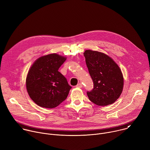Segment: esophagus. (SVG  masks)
<instances>
[{"mask_svg":"<svg viewBox=\"0 0 150 150\" xmlns=\"http://www.w3.org/2000/svg\"><path fill=\"white\" fill-rule=\"evenodd\" d=\"M77 88H82V84L81 83H79L77 84V85L76 86Z\"/></svg>","mask_w":150,"mask_h":150,"instance_id":"34e87169","label":"esophagus"}]
</instances>
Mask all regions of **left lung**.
Listing matches in <instances>:
<instances>
[{"instance_id": "obj_1", "label": "left lung", "mask_w": 150, "mask_h": 150, "mask_svg": "<svg viewBox=\"0 0 150 150\" xmlns=\"http://www.w3.org/2000/svg\"><path fill=\"white\" fill-rule=\"evenodd\" d=\"M83 56L94 83L93 89L87 93L90 100L99 106L114 103L123 87L120 68L110 57L101 52L87 50Z\"/></svg>"}]
</instances>
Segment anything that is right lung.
I'll return each instance as SVG.
<instances>
[{
    "mask_svg": "<svg viewBox=\"0 0 150 150\" xmlns=\"http://www.w3.org/2000/svg\"><path fill=\"white\" fill-rule=\"evenodd\" d=\"M67 58L56 53L37 59L30 68L26 78L27 92L38 105L52 109L67 98L71 87L59 68Z\"/></svg>",
    "mask_w": 150,
    "mask_h": 150,
    "instance_id": "obj_1",
    "label": "right lung"
}]
</instances>
